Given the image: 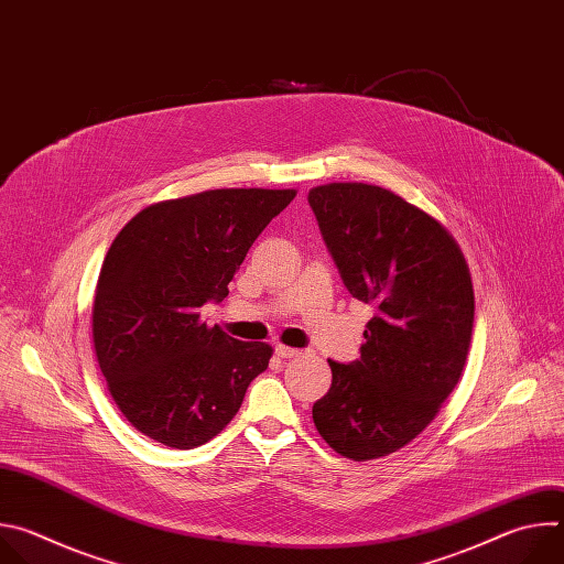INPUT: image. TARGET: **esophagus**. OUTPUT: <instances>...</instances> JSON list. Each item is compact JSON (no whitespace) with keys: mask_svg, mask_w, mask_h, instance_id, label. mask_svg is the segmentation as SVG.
<instances>
[{"mask_svg":"<svg viewBox=\"0 0 564 564\" xmlns=\"http://www.w3.org/2000/svg\"><path fill=\"white\" fill-rule=\"evenodd\" d=\"M274 352H276L281 359H296V357H301V355H303V350H299V348H290V346H283V344H276Z\"/></svg>","mask_w":564,"mask_h":564,"instance_id":"34e87169","label":"esophagus"}]
</instances>
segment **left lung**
Listing matches in <instances>:
<instances>
[{
    "mask_svg": "<svg viewBox=\"0 0 564 564\" xmlns=\"http://www.w3.org/2000/svg\"><path fill=\"white\" fill-rule=\"evenodd\" d=\"M307 203L348 292L372 305L361 357L328 361L312 420L339 455L366 462L413 442L453 392L470 346L473 283L448 229L390 189L330 183Z\"/></svg>",
    "mask_w": 564,
    "mask_h": 564,
    "instance_id": "8db88e82",
    "label": "left lung"
}]
</instances>
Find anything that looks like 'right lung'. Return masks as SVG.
Wrapping results in <instances>:
<instances>
[{"mask_svg":"<svg viewBox=\"0 0 564 564\" xmlns=\"http://www.w3.org/2000/svg\"><path fill=\"white\" fill-rule=\"evenodd\" d=\"M294 189H209L135 214L111 243L94 299V348L127 422L196 448L238 413L272 346L200 321Z\"/></svg>","mask_w":564,"mask_h":564,"instance_id":"obj_1","label":"right lung"}]
</instances>
